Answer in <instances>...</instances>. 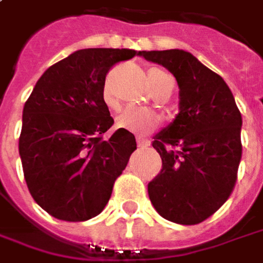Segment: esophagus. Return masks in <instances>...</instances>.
Instances as JSON below:
<instances>
[{"label": "esophagus", "mask_w": 263, "mask_h": 263, "mask_svg": "<svg viewBox=\"0 0 263 263\" xmlns=\"http://www.w3.org/2000/svg\"><path fill=\"white\" fill-rule=\"evenodd\" d=\"M137 144H138V147H140V148H145V147H148L149 145V141L144 140V138L138 137V138H137Z\"/></svg>", "instance_id": "esophagus-1"}]
</instances>
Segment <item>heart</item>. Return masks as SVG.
<instances>
[{
    "label": "heart",
    "instance_id": "1",
    "mask_svg": "<svg viewBox=\"0 0 263 263\" xmlns=\"http://www.w3.org/2000/svg\"><path fill=\"white\" fill-rule=\"evenodd\" d=\"M170 78L163 71L160 69H151L148 74V80L151 87H157L161 83V80ZM104 100L107 103H112V97L109 93V88L106 87L103 91ZM159 123V118L153 110H149L147 107H137V106H129L126 109H123L121 114L116 118V126L121 129L135 132V134H147L153 131Z\"/></svg>",
    "mask_w": 263,
    "mask_h": 263
}]
</instances>
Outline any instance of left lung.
Returning <instances> with one entry per match:
<instances>
[{
    "label": "left lung",
    "mask_w": 263,
    "mask_h": 263,
    "mask_svg": "<svg viewBox=\"0 0 263 263\" xmlns=\"http://www.w3.org/2000/svg\"><path fill=\"white\" fill-rule=\"evenodd\" d=\"M179 86V114L154 135L161 170L148 183L156 211L177 224H199L230 196L241 159V115L218 74L182 49L140 50Z\"/></svg>",
    "instance_id": "left-lung-1"
}]
</instances>
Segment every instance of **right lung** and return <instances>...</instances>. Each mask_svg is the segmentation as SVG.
<instances>
[{
    "label": "right lung",
    "instance_id": "1",
    "mask_svg": "<svg viewBox=\"0 0 263 263\" xmlns=\"http://www.w3.org/2000/svg\"><path fill=\"white\" fill-rule=\"evenodd\" d=\"M134 49L88 48L53 64L23 107L18 153L36 204L64 221H86L103 211L116 177L137 149L134 134L118 129L104 103L106 74Z\"/></svg>",
    "mask_w": 263,
    "mask_h": 263
}]
</instances>
